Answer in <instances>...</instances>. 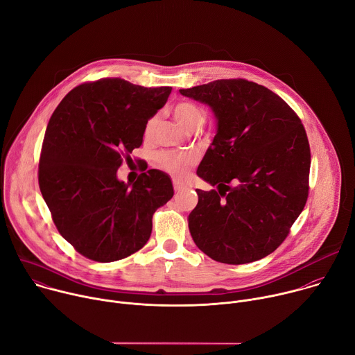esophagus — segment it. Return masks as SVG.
Instances as JSON below:
<instances>
[{
  "instance_id": "1",
  "label": "esophagus",
  "mask_w": 355,
  "mask_h": 355,
  "mask_svg": "<svg viewBox=\"0 0 355 355\" xmlns=\"http://www.w3.org/2000/svg\"><path fill=\"white\" fill-rule=\"evenodd\" d=\"M173 187H174V191H180L184 188V184L180 180H173Z\"/></svg>"
}]
</instances>
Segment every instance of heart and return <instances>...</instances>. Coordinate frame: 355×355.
<instances>
[{"mask_svg":"<svg viewBox=\"0 0 355 355\" xmlns=\"http://www.w3.org/2000/svg\"><path fill=\"white\" fill-rule=\"evenodd\" d=\"M174 119L188 130H193L200 123L204 122V112L195 104L191 103V101H181L177 105L173 107L171 110ZM157 126V116H151L146 125H144V139H148L153 136L155 129ZM159 164L162 168H164L168 173L173 174H182L193 162V159L188 155H180V153H160L157 156Z\"/></svg>","mask_w":355,"mask_h":355,"instance_id":"obj_1","label":"heart"}]
</instances>
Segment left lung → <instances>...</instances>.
Listing matches in <instances>:
<instances>
[{"label": "left lung", "instance_id": "1", "mask_svg": "<svg viewBox=\"0 0 355 355\" xmlns=\"http://www.w3.org/2000/svg\"><path fill=\"white\" fill-rule=\"evenodd\" d=\"M207 104L218 130L196 174L216 189H196L188 216L200 251L223 264H247L275 251L305 208L311 148L297 115L252 81L216 80L180 89Z\"/></svg>", "mask_w": 355, "mask_h": 355}]
</instances>
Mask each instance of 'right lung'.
<instances>
[{
	"label": "right lung",
	"mask_w": 355,
	"mask_h": 355,
	"mask_svg": "<svg viewBox=\"0 0 355 355\" xmlns=\"http://www.w3.org/2000/svg\"><path fill=\"white\" fill-rule=\"evenodd\" d=\"M171 89L103 78L71 89L50 118L39 188L59 233L84 257L111 263L133 254L151 234L153 214L173 198L160 170L133 184L116 177Z\"/></svg>",
	"instance_id": "1"
}]
</instances>
